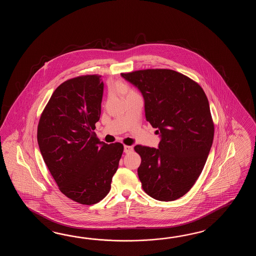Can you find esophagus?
<instances>
[{"mask_svg": "<svg viewBox=\"0 0 256 256\" xmlns=\"http://www.w3.org/2000/svg\"><path fill=\"white\" fill-rule=\"evenodd\" d=\"M132 150H134V147L130 146H124V152L126 154L132 152Z\"/></svg>", "mask_w": 256, "mask_h": 256, "instance_id": "obj_1", "label": "esophagus"}]
</instances>
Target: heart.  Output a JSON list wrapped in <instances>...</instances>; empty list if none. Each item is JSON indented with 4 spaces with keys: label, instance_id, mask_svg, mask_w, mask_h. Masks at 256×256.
Returning <instances> with one entry per match:
<instances>
[{
    "label": "heart",
    "instance_id": "heart-1",
    "mask_svg": "<svg viewBox=\"0 0 256 256\" xmlns=\"http://www.w3.org/2000/svg\"><path fill=\"white\" fill-rule=\"evenodd\" d=\"M112 87L114 88L115 90H117L124 97H126V98L130 97L132 95L137 94L136 90L124 80H118V82L112 83Z\"/></svg>",
    "mask_w": 256,
    "mask_h": 256
}]
</instances>
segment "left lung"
Returning <instances> with one entry per match:
<instances>
[{
	"mask_svg": "<svg viewBox=\"0 0 256 256\" xmlns=\"http://www.w3.org/2000/svg\"><path fill=\"white\" fill-rule=\"evenodd\" d=\"M144 98L147 122L161 134L158 148L134 146L141 156L138 176L147 195L178 200L202 174L212 146L214 124L207 96L198 82L172 70L122 73Z\"/></svg>",
	"mask_w": 256,
	"mask_h": 256,
	"instance_id": "8db88e82",
	"label": "left lung"
}]
</instances>
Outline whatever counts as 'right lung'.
Masks as SVG:
<instances>
[{"label":"right lung","mask_w":256,"mask_h":256,"mask_svg":"<svg viewBox=\"0 0 256 256\" xmlns=\"http://www.w3.org/2000/svg\"><path fill=\"white\" fill-rule=\"evenodd\" d=\"M100 78L83 75L61 83L38 126L40 152L60 190L83 205L107 196L124 152L122 144H104L94 132L104 94Z\"/></svg>","instance_id":"right-lung-1"}]
</instances>
